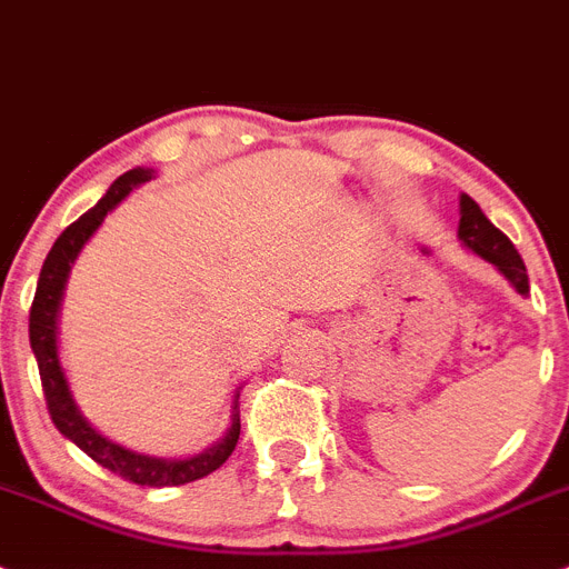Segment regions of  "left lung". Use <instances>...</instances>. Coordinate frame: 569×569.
<instances>
[{
	"mask_svg": "<svg viewBox=\"0 0 569 569\" xmlns=\"http://www.w3.org/2000/svg\"><path fill=\"white\" fill-rule=\"evenodd\" d=\"M458 237H461L463 246H469L476 254H481L483 260H490V263L501 271L503 278L516 286L518 295H527V291H530L527 266H523L516 246L510 243V237L503 234L501 229H496L481 211V206L467 194H461V223H458Z\"/></svg>",
	"mask_w": 569,
	"mask_h": 569,
	"instance_id": "1",
	"label": "left lung"
}]
</instances>
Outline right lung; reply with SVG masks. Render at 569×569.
Segmentation results:
<instances>
[{"label":"right lung","instance_id":"right-lung-1","mask_svg":"<svg viewBox=\"0 0 569 569\" xmlns=\"http://www.w3.org/2000/svg\"><path fill=\"white\" fill-rule=\"evenodd\" d=\"M146 180H151V171H148V168H131V171H126L122 177H117V180L111 182V189L106 191V197H102L93 209H88L86 214L79 217L77 223L68 226V229L57 237V243L51 246L46 263H42V271H39L28 332H31V349L33 355H37L39 378H42V392H46V403L48 412H51L53 427L66 435V438H71L88 458H93L100 467L111 469L113 476L126 478V481L131 483H140V487H180V483L206 478L209 472H214V469H220L229 461V456L237 447V438H240L237 401L234 418H231V427L229 432L223 435V441L217 443V447L206 449L202 456L186 458V461H166V458L137 456L131 449H122L120 443L102 438V435L79 415L57 355V312L71 263L77 260L79 249L88 243V237H91L93 231H97V226L106 220L108 211H111L128 191L134 189V186H140V182Z\"/></svg>","mask_w":569,"mask_h":569}]
</instances>
